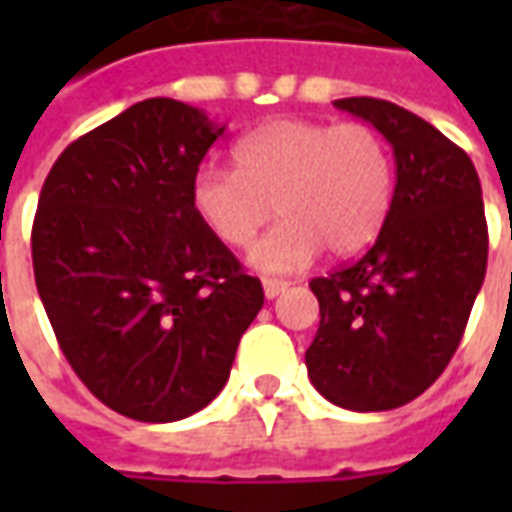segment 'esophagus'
Listing matches in <instances>:
<instances>
[{
  "label": "esophagus",
  "instance_id": "esophagus-1",
  "mask_svg": "<svg viewBox=\"0 0 512 512\" xmlns=\"http://www.w3.org/2000/svg\"><path fill=\"white\" fill-rule=\"evenodd\" d=\"M290 288V282L285 279H263V293H266V299H277L279 293H285Z\"/></svg>",
  "mask_w": 512,
  "mask_h": 512
}]
</instances>
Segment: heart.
Wrapping results in <instances>:
<instances>
[{"label": "heart", "mask_w": 512, "mask_h": 512, "mask_svg": "<svg viewBox=\"0 0 512 512\" xmlns=\"http://www.w3.org/2000/svg\"><path fill=\"white\" fill-rule=\"evenodd\" d=\"M238 169L205 164L191 180V211L227 246L252 244L277 211V224L249 249V266L290 274L323 246L337 257L362 252L384 227L395 164L376 128L285 117L235 142Z\"/></svg>", "instance_id": "obj_1"}]
</instances>
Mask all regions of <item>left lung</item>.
Instances as JSON below:
<instances>
[{"instance_id": "8db88e82", "label": "left lung", "mask_w": 512, "mask_h": 512, "mask_svg": "<svg viewBox=\"0 0 512 512\" xmlns=\"http://www.w3.org/2000/svg\"><path fill=\"white\" fill-rule=\"evenodd\" d=\"M392 145L395 194L376 244L312 279L321 323L307 348L312 386L348 411H389L450 365L488 263L483 189L472 158L403 106L340 98Z\"/></svg>"}]
</instances>
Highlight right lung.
<instances>
[{"label":"right lung","instance_id":"right-lung-1","mask_svg":"<svg viewBox=\"0 0 512 512\" xmlns=\"http://www.w3.org/2000/svg\"><path fill=\"white\" fill-rule=\"evenodd\" d=\"M224 134L175 98L128 106L54 161L32 224L40 301L73 373L139 422L191 417L230 378L260 279L191 211Z\"/></svg>","mask_w":512,"mask_h":512}]
</instances>
